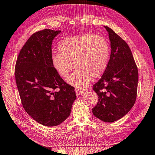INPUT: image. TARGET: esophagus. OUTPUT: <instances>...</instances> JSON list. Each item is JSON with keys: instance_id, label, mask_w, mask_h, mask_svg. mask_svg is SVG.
<instances>
[{"instance_id": "esophagus-1", "label": "esophagus", "mask_w": 155, "mask_h": 155, "mask_svg": "<svg viewBox=\"0 0 155 155\" xmlns=\"http://www.w3.org/2000/svg\"><path fill=\"white\" fill-rule=\"evenodd\" d=\"M75 91H76L77 96H80L82 94H83L84 92H85V89L80 88H76Z\"/></svg>"}]
</instances>
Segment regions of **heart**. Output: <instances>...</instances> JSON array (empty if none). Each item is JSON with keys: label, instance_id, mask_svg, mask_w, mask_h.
<instances>
[{"label": "heart", "instance_id": "1", "mask_svg": "<svg viewBox=\"0 0 155 155\" xmlns=\"http://www.w3.org/2000/svg\"><path fill=\"white\" fill-rule=\"evenodd\" d=\"M59 52L51 56V64L61 77L67 78L74 64L78 68L67 79L75 87L85 86L92 78L103 74L109 63L110 50L104 36L82 34L68 36L61 42Z\"/></svg>", "mask_w": 155, "mask_h": 155}]
</instances>
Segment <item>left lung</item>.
<instances>
[{"label":"left lung","mask_w":155,"mask_h":155,"mask_svg":"<svg viewBox=\"0 0 155 155\" xmlns=\"http://www.w3.org/2000/svg\"><path fill=\"white\" fill-rule=\"evenodd\" d=\"M111 53L106 70L93 85L98 102L92 109L96 118L114 122L130 111L137 99L138 72L132 52L126 42L108 26Z\"/></svg>","instance_id":"1"}]
</instances>
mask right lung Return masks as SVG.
Returning <instances> with one entry per match:
<instances>
[{"label": "right lung", "mask_w": 155, "mask_h": 155, "mask_svg": "<svg viewBox=\"0 0 155 155\" xmlns=\"http://www.w3.org/2000/svg\"><path fill=\"white\" fill-rule=\"evenodd\" d=\"M61 32L45 29L31 35L18 54L15 68L23 108L37 122L47 127L63 122L76 98L74 88L51 64V44Z\"/></svg>", "instance_id": "right-lung-1"}]
</instances>
